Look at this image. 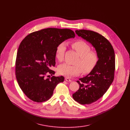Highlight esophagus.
Masks as SVG:
<instances>
[{"label":"esophagus","mask_w":130,"mask_h":130,"mask_svg":"<svg viewBox=\"0 0 130 130\" xmlns=\"http://www.w3.org/2000/svg\"><path fill=\"white\" fill-rule=\"evenodd\" d=\"M65 80L66 81H67V82H71V80H70V79H69L68 78H67V77H66L65 78Z\"/></svg>","instance_id":"obj_1"}]
</instances>
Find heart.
I'll list each match as a JSON object with an SVG mask.
<instances>
[{
	"label": "heart",
	"instance_id": "b5f03b06",
	"mask_svg": "<svg viewBox=\"0 0 130 130\" xmlns=\"http://www.w3.org/2000/svg\"><path fill=\"white\" fill-rule=\"evenodd\" d=\"M66 46L67 44L65 42H62L57 45L55 49V55L58 61H62L63 60ZM71 46L80 55L76 63L77 65L62 64L58 67L59 73L66 77H71L79 76L82 71L85 74L89 73L98 63L99 55L97 52L90 50V46L82 40L73 42Z\"/></svg>",
	"mask_w": 130,
	"mask_h": 130
}]
</instances>
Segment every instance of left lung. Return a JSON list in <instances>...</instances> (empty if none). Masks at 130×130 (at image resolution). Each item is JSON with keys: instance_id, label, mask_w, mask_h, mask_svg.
I'll return each instance as SVG.
<instances>
[{"instance_id": "8db88e82", "label": "left lung", "mask_w": 130, "mask_h": 130, "mask_svg": "<svg viewBox=\"0 0 130 130\" xmlns=\"http://www.w3.org/2000/svg\"><path fill=\"white\" fill-rule=\"evenodd\" d=\"M76 34L92 44L99 55L96 66L87 76L77 82L80 86L73 94V99L81 104H90L102 97L114 79L115 57L110 42L100 34L87 30L76 31Z\"/></svg>"}]
</instances>
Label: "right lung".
<instances>
[{
  "instance_id": "obj_1",
  "label": "right lung",
  "mask_w": 130,
  "mask_h": 130,
  "mask_svg": "<svg viewBox=\"0 0 130 130\" xmlns=\"http://www.w3.org/2000/svg\"><path fill=\"white\" fill-rule=\"evenodd\" d=\"M68 29L49 28L33 32L21 42L17 52L15 75L17 82L26 96L36 102H43L52 96L56 86L64 80L63 76L46 78L54 71L55 49L65 40L74 38Z\"/></svg>"
}]
</instances>
